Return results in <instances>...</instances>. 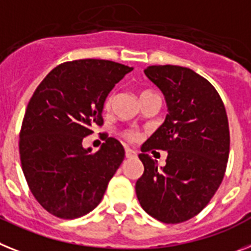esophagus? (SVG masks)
Segmentation results:
<instances>
[{
    "mask_svg": "<svg viewBox=\"0 0 251 251\" xmlns=\"http://www.w3.org/2000/svg\"><path fill=\"white\" fill-rule=\"evenodd\" d=\"M125 155H126V158H134V157H136V151H132V149H130V148H126Z\"/></svg>",
    "mask_w": 251,
    "mask_h": 251,
    "instance_id": "obj_1",
    "label": "esophagus"
}]
</instances>
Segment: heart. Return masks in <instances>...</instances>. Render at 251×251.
<instances>
[{"label": "heart", "mask_w": 251, "mask_h": 251, "mask_svg": "<svg viewBox=\"0 0 251 251\" xmlns=\"http://www.w3.org/2000/svg\"><path fill=\"white\" fill-rule=\"evenodd\" d=\"M148 93H151V92H147V90H145V92H143L142 93V96L143 94H148ZM112 100H113L112 94H108V96L106 97V100H104V104H103L104 108L106 109L111 108V106H112ZM125 136L129 139V140H136V139H138V134H136L135 131H126Z\"/></svg>", "instance_id": "1"}]
</instances>
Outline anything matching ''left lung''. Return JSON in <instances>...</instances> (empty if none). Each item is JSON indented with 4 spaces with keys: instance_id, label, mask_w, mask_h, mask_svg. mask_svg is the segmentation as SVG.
I'll list each match as a JSON object with an SVG mask.
<instances>
[{
    "instance_id": "1",
    "label": "left lung",
    "mask_w": 251,
    "mask_h": 251,
    "mask_svg": "<svg viewBox=\"0 0 251 251\" xmlns=\"http://www.w3.org/2000/svg\"><path fill=\"white\" fill-rule=\"evenodd\" d=\"M161 89L167 116L139 154L144 174L135 191L143 209L165 223L190 220L205 208L226 172L229 129L226 108L214 86L191 69L174 65L144 70ZM169 151L158 169L149 151Z\"/></svg>"
}]
</instances>
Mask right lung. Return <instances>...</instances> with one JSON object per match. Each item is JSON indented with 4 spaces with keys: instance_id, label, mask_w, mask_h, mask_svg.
<instances>
[{
    "instance_id": "1",
    "label": "right lung",
    "mask_w": 251,
    "mask_h": 251,
    "mask_svg": "<svg viewBox=\"0 0 251 251\" xmlns=\"http://www.w3.org/2000/svg\"><path fill=\"white\" fill-rule=\"evenodd\" d=\"M132 67L108 60H75L58 65L29 100L20 130V159L31 194L50 214L74 220L100 203L125 158V149L107 138L100 151L83 139L103 125V104Z\"/></svg>"
}]
</instances>
